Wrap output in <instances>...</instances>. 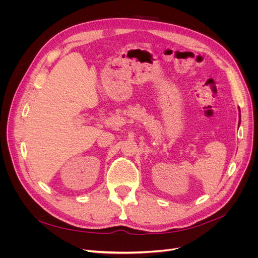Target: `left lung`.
<instances>
[{
	"instance_id": "8db88e82",
	"label": "left lung",
	"mask_w": 258,
	"mask_h": 258,
	"mask_svg": "<svg viewBox=\"0 0 258 258\" xmlns=\"http://www.w3.org/2000/svg\"><path fill=\"white\" fill-rule=\"evenodd\" d=\"M239 121H240V120H239Z\"/></svg>"
}]
</instances>
